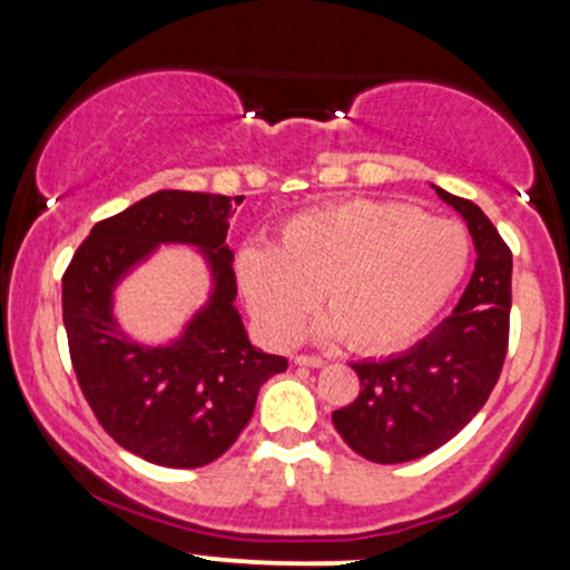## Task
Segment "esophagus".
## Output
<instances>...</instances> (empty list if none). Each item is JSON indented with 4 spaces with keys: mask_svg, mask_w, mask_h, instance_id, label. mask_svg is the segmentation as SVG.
Masks as SVG:
<instances>
[{
    "mask_svg": "<svg viewBox=\"0 0 570 570\" xmlns=\"http://www.w3.org/2000/svg\"><path fill=\"white\" fill-rule=\"evenodd\" d=\"M294 364H299V367H324L326 362L322 356H316V353H297Z\"/></svg>",
    "mask_w": 570,
    "mask_h": 570,
    "instance_id": "esophagus-1",
    "label": "esophagus"
}]
</instances>
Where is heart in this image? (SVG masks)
<instances>
[{
  "label": "heart",
  "mask_w": 570,
  "mask_h": 570,
  "mask_svg": "<svg viewBox=\"0 0 570 570\" xmlns=\"http://www.w3.org/2000/svg\"><path fill=\"white\" fill-rule=\"evenodd\" d=\"M469 265V238L450 219L394 200H345L292 217L278 246L238 254V284L273 340H292L316 305L324 330L351 348H404L434 322Z\"/></svg>",
  "instance_id": "heart-1"
}]
</instances>
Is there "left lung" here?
I'll list each match as a JSON object with an SVG mask.
<instances>
[{"label": "left lung", "instance_id": "8db88e82", "mask_svg": "<svg viewBox=\"0 0 570 570\" xmlns=\"http://www.w3.org/2000/svg\"><path fill=\"white\" fill-rule=\"evenodd\" d=\"M466 219L476 263L458 307L415 348L383 362H358L362 391L332 412L337 434L372 463L434 453L466 426L499 383L509 348L512 248L480 206L436 187Z\"/></svg>", "mask_w": 570, "mask_h": 570}]
</instances>
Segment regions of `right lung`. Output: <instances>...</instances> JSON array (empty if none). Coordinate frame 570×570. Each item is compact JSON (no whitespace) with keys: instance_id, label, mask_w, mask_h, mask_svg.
<instances>
[{"instance_id":"1","label":"right lung","mask_w":570,"mask_h":570,"mask_svg":"<svg viewBox=\"0 0 570 570\" xmlns=\"http://www.w3.org/2000/svg\"><path fill=\"white\" fill-rule=\"evenodd\" d=\"M230 214L227 195L160 189L96 222L63 273V326L85 402L120 448L158 466L217 461L252 421L259 385L286 370L284 356L248 343L233 305ZM158 243L200 245L215 294L176 344L147 350L116 330L111 289Z\"/></svg>"}]
</instances>
